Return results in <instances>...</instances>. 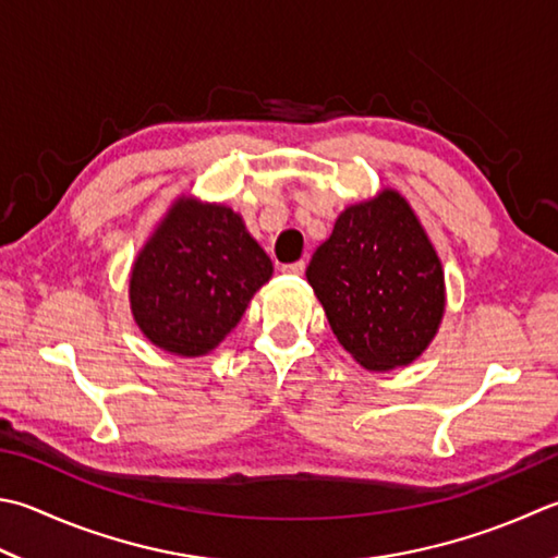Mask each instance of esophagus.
Wrapping results in <instances>:
<instances>
[{
	"label": "esophagus",
	"mask_w": 558,
	"mask_h": 558,
	"mask_svg": "<svg viewBox=\"0 0 558 558\" xmlns=\"http://www.w3.org/2000/svg\"><path fill=\"white\" fill-rule=\"evenodd\" d=\"M281 271L283 275H303V271H306V262L303 259H299V262H289V265H281Z\"/></svg>",
	"instance_id": "34e87169"
}]
</instances>
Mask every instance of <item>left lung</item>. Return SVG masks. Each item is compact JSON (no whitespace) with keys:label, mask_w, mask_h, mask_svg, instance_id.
<instances>
[{"label":"left lung","mask_w":558,"mask_h":558,"mask_svg":"<svg viewBox=\"0 0 558 558\" xmlns=\"http://www.w3.org/2000/svg\"><path fill=\"white\" fill-rule=\"evenodd\" d=\"M306 279L335 338L372 372L413 364L445 318L442 259L391 186L344 208L313 252Z\"/></svg>","instance_id":"1"}]
</instances>
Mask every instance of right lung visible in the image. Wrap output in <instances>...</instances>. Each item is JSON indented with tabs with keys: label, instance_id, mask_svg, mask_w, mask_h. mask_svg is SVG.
<instances>
[{
	"label": "right lung",
	"instance_id": "right-lung-1",
	"mask_svg": "<svg viewBox=\"0 0 558 558\" xmlns=\"http://www.w3.org/2000/svg\"><path fill=\"white\" fill-rule=\"evenodd\" d=\"M271 271L243 216L226 204L180 196L133 259V320L160 350L204 356L240 323Z\"/></svg>",
	"mask_w": 558,
	"mask_h": 558
}]
</instances>
